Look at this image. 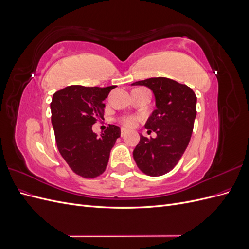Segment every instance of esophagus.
Segmentation results:
<instances>
[{
  "mask_svg": "<svg viewBox=\"0 0 249 249\" xmlns=\"http://www.w3.org/2000/svg\"><path fill=\"white\" fill-rule=\"evenodd\" d=\"M127 133V131L125 130V129H124V127H123V129L122 130H120V135H122V137L123 136H124V135Z\"/></svg>",
  "mask_w": 249,
  "mask_h": 249,
  "instance_id": "obj_1",
  "label": "esophagus"
}]
</instances>
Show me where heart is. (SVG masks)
Here are the masks:
<instances>
[{"label": "heart", "instance_id": "b5f03b06", "mask_svg": "<svg viewBox=\"0 0 249 249\" xmlns=\"http://www.w3.org/2000/svg\"><path fill=\"white\" fill-rule=\"evenodd\" d=\"M138 117L136 116H124L120 119V123L125 127H134L137 124Z\"/></svg>", "mask_w": 249, "mask_h": 249}]
</instances>
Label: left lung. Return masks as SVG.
Instances as JSON below:
<instances>
[{"mask_svg":"<svg viewBox=\"0 0 249 249\" xmlns=\"http://www.w3.org/2000/svg\"><path fill=\"white\" fill-rule=\"evenodd\" d=\"M132 85L148 87L156 97L157 109L145 124L156 138L140 135L133 152L138 168L149 177H160L176 166L186 150L196 117V95L185 84L168 78H149Z\"/></svg>","mask_w":249,"mask_h":249,"instance_id":"left-lung-1","label":"left lung"}]
</instances>
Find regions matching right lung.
<instances>
[{
	"label": "right lung",
	"mask_w": 249,
	"mask_h": 249,
	"mask_svg": "<svg viewBox=\"0 0 249 249\" xmlns=\"http://www.w3.org/2000/svg\"><path fill=\"white\" fill-rule=\"evenodd\" d=\"M114 86H67L53 95L52 124L59 153L76 175L93 178L106 170L120 129L109 124L100 137L92 125L104 117L105 104Z\"/></svg>",
	"instance_id": "obj_1"
}]
</instances>
